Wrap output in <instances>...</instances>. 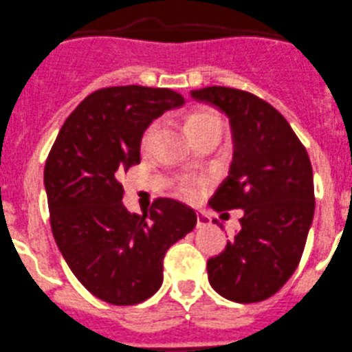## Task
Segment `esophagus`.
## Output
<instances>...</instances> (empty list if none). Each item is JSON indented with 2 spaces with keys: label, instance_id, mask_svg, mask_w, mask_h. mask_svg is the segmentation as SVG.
<instances>
[{
  "label": "esophagus",
  "instance_id": "1",
  "mask_svg": "<svg viewBox=\"0 0 352 352\" xmlns=\"http://www.w3.org/2000/svg\"><path fill=\"white\" fill-rule=\"evenodd\" d=\"M207 224H209V219H207L206 214L197 212V228H204V226H207Z\"/></svg>",
  "mask_w": 352,
  "mask_h": 352
}]
</instances>
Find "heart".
Masks as SVG:
<instances>
[{
	"label": "heart",
	"mask_w": 352,
	"mask_h": 352,
	"mask_svg": "<svg viewBox=\"0 0 352 352\" xmlns=\"http://www.w3.org/2000/svg\"><path fill=\"white\" fill-rule=\"evenodd\" d=\"M160 124L152 122L148 124V128L143 131L142 136V150H148L152 146L153 138H155L157 131H159ZM186 126H188V131L192 135L193 140H199L200 136L209 135L214 131H223L224 133V119L212 109H199L195 112L190 113L188 120H186ZM174 192L176 195L182 197L183 200H188L193 202L200 197L204 190V182L199 178H193V176H178L174 179Z\"/></svg>",
	"instance_id": "1"
}]
</instances>
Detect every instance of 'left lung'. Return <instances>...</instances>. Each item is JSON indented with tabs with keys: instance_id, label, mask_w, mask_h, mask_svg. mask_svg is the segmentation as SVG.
Segmentation results:
<instances>
[{
	"instance_id": "obj_1",
	"label": "left lung",
	"mask_w": 352,
	"mask_h": 352,
	"mask_svg": "<svg viewBox=\"0 0 352 352\" xmlns=\"http://www.w3.org/2000/svg\"><path fill=\"white\" fill-rule=\"evenodd\" d=\"M190 95L230 117L235 138L230 176L209 206L243 209L242 228L207 261V276L233 302H261L278 292L299 266L314 216L313 167L285 117L249 91L224 86Z\"/></svg>"
}]
</instances>
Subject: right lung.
<instances>
[{
	"mask_svg": "<svg viewBox=\"0 0 352 352\" xmlns=\"http://www.w3.org/2000/svg\"><path fill=\"white\" fill-rule=\"evenodd\" d=\"M185 103L169 88L112 86L86 96L63 122L45 166L50 224L70 271L113 306L152 297L164 280V256L195 228L193 209L153 200L146 212L122 206L120 173L140 164L143 131Z\"/></svg>",
	"mask_w": 352,
	"mask_h": 352,
	"instance_id": "1",
	"label": "right lung"
}]
</instances>
